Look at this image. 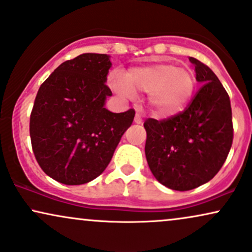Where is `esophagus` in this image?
I'll list each match as a JSON object with an SVG mask.
<instances>
[{
  "label": "esophagus",
  "mask_w": 252,
  "mask_h": 252,
  "mask_svg": "<svg viewBox=\"0 0 252 252\" xmlns=\"http://www.w3.org/2000/svg\"><path fill=\"white\" fill-rule=\"evenodd\" d=\"M134 123L135 124H141L142 123L141 116H140V113H139L138 111H136V114H135V118H134Z\"/></svg>",
  "instance_id": "1"
}]
</instances>
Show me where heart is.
I'll return each mask as SVG.
<instances>
[{
	"label": "heart",
	"mask_w": 252,
	"mask_h": 252,
	"mask_svg": "<svg viewBox=\"0 0 252 252\" xmlns=\"http://www.w3.org/2000/svg\"><path fill=\"white\" fill-rule=\"evenodd\" d=\"M111 88L121 98H133L135 92L148 93V104L158 117H173L185 110L195 90L194 73L174 63L160 62L132 67L126 76L113 73Z\"/></svg>",
	"instance_id": "b5f03b06"
}]
</instances>
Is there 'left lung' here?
<instances>
[{"label": "left lung", "instance_id": "1", "mask_svg": "<svg viewBox=\"0 0 252 252\" xmlns=\"http://www.w3.org/2000/svg\"><path fill=\"white\" fill-rule=\"evenodd\" d=\"M196 80L203 84L188 107L167 120L147 119L145 154L151 172L173 190H190L219 173L231 148L230 99L216 74L196 58Z\"/></svg>", "mask_w": 252, "mask_h": 252}]
</instances>
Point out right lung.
<instances>
[{
  "label": "right lung",
  "mask_w": 252,
  "mask_h": 252,
  "mask_svg": "<svg viewBox=\"0 0 252 252\" xmlns=\"http://www.w3.org/2000/svg\"><path fill=\"white\" fill-rule=\"evenodd\" d=\"M110 56L82 54L62 63L37 92L30 138L46 175L69 186L88 183L106 169L134 110L105 108Z\"/></svg>",
  "instance_id": "obj_1"
}]
</instances>
